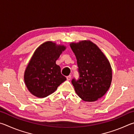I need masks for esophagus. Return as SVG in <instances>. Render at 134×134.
<instances>
[{"label":"esophagus","instance_id":"obj_1","mask_svg":"<svg viewBox=\"0 0 134 134\" xmlns=\"http://www.w3.org/2000/svg\"><path fill=\"white\" fill-rule=\"evenodd\" d=\"M66 79H67L68 81H70V80H71V75L68 76L66 77Z\"/></svg>","mask_w":134,"mask_h":134}]
</instances>
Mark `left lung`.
Wrapping results in <instances>:
<instances>
[{
  "label": "left lung",
  "instance_id": "1",
  "mask_svg": "<svg viewBox=\"0 0 134 134\" xmlns=\"http://www.w3.org/2000/svg\"><path fill=\"white\" fill-rule=\"evenodd\" d=\"M70 46L76 58L79 72L78 80H72L75 91L84 101H96L111 86V64L101 50L91 41L72 42Z\"/></svg>",
  "mask_w": 134,
  "mask_h": 134
}]
</instances>
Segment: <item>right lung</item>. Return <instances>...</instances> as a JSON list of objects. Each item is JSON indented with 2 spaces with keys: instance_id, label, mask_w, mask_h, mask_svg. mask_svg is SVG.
Segmentation results:
<instances>
[{
  "instance_id": "1",
  "label": "right lung",
  "mask_w": 134,
  "mask_h": 134,
  "mask_svg": "<svg viewBox=\"0 0 134 134\" xmlns=\"http://www.w3.org/2000/svg\"><path fill=\"white\" fill-rule=\"evenodd\" d=\"M65 49L63 44L47 41L35 50L24 73L25 85L33 95L39 98L48 97L66 80L56 64Z\"/></svg>"
}]
</instances>
